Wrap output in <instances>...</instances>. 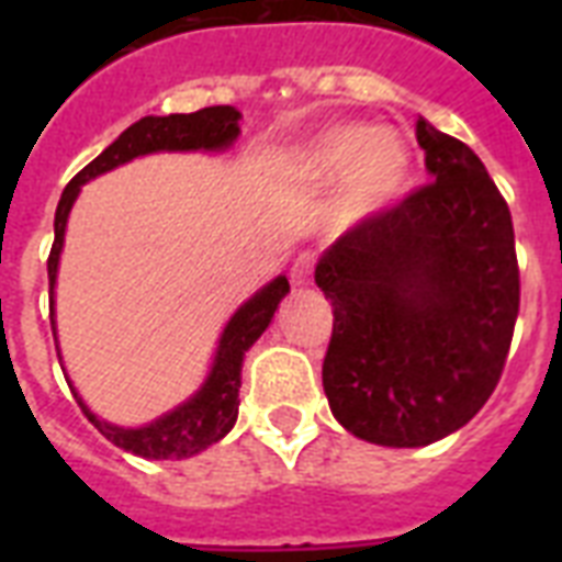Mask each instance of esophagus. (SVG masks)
Wrapping results in <instances>:
<instances>
[{
	"instance_id": "esophagus-1",
	"label": "esophagus",
	"mask_w": 562,
	"mask_h": 562,
	"mask_svg": "<svg viewBox=\"0 0 562 562\" xmlns=\"http://www.w3.org/2000/svg\"><path fill=\"white\" fill-rule=\"evenodd\" d=\"M312 273H315V256L300 254L294 265H291V285L294 289H306V285H312Z\"/></svg>"
}]
</instances>
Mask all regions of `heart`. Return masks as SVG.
Instances as JSON below:
<instances>
[{"mask_svg": "<svg viewBox=\"0 0 562 562\" xmlns=\"http://www.w3.org/2000/svg\"><path fill=\"white\" fill-rule=\"evenodd\" d=\"M294 171L306 183L341 180L335 212L344 224L382 215L402 201L411 183V151L400 136L368 122H341L308 136L294 151Z\"/></svg>", "mask_w": 562, "mask_h": 562, "instance_id": "b5f03b06", "label": "heart"}]
</instances>
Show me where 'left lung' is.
<instances>
[{"label":"left lung","mask_w":562,"mask_h":562,"mask_svg":"<svg viewBox=\"0 0 562 562\" xmlns=\"http://www.w3.org/2000/svg\"><path fill=\"white\" fill-rule=\"evenodd\" d=\"M417 143L435 183L344 233L315 268L335 315L333 417L393 449L443 440L479 414L519 315L505 198L461 139L419 119Z\"/></svg>","instance_id":"obj_1"}]
</instances>
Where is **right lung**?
<instances>
[{
	"instance_id": "add662e5",
	"label": "right lung",
	"mask_w": 562,
	"mask_h": 562,
	"mask_svg": "<svg viewBox=\"0 0 562 562\" xmlns=\"http://www.w3.org/2000/svg\"><path fill=\"white\" fill-rule=\"evenodd\" d=\"M238 113L229 104L221 108H203L198 113H169V116H145L139 122L119 134V139L104 148V151L83 166L69 187L60 194L55 212V245L48 254V308H52V333L57 341V324H55V285H57V265H60V254H64V236L66 221L72 212L78 194H81L83 183H90L104 171H113L125 162L145 157V154L160 151H227L229 145L236 143L241 127H238ZM289 294V280L277 277L268 285L256 291L254 297L245 300L241 306L233 312V317L224 326V333L218 338L215 356H212L210 373L203 379V384L189 396L187 402H180L171 411H166L162 417L145 423V426L125 428L110 423V419L99 417L87 408V402L81 400V393L72 387L75 400L81 405L92 426L99 428L101 435L108 437L110 443H116L119 449L136 454V458H148V461H183L192 454L210 449L212 443H218L221 437L227 435L229 428L236 426L238 417V387H241V361L245 352L259 341V335L271 326L273 312L280 308V300ZM60 359V350H57Z\"/></svg>"
}]
</instances>
